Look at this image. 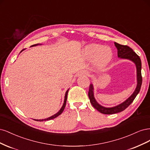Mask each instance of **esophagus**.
I'll list each match as a JSON object with an SVG mask.
<instances>
[{"instance_id":"obj_1","label":"esophagus","mask_w":150,"mask_h":150,"mask_svg":"<svg viewBox=\"0 0 150 150\" xmlns=\"http://www.w3.org/2000/svg\"><path fill=\"white\" fill-rule=\"evenodd\" d=\"M81 74L83 75H88V72L86 70H83L81 71Z\"/></svg>"}]
</instances>
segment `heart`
Segmentation results:
<instances>
[{"mask_svg": "<svg viewBox=\"0 0 150 150\" xmlns=\"http://www.w3.org/2000/svg\"><path fill=\"white\" fill-rule=\"evenodd\" d=\"M84 55L87 60H94L96 66L104 67L112 60L113 52L108 47H104L99 44H92L85 49Z\"/></svg>", "mask_w": 150, "mask_h": 150, "instance_id": "heart-1", "label": "heart"}]
</instances>
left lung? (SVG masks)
I'll return each mask as SVG.
<instances>
[{
	"label": "left lung",
	"mask_w": 150,
	"mask_h": 150,
	"mask_svg": "<svg viewBox=\"0 0 150 150\" xmlns=\"http://www.w3.org/2000/svg\"><path fill=\"white\" fill-rule=\"evenodd\" d=\"M115 45L117 47L118 52V57L120 59L129 60L133 62L137 69V85L132 95L128 98L123 102L117 106L112 107H105L103 106L100 105L96 101L94 96V86L92 83L90 85L88 91V97L90 103L93 105V107L97 110L99 112L105 114L111 115L115 114L122 112L126 109L128 106L131 104L139 92L140 88L142 84V62L139 57L135 53L130 47L127 45H120L119 43L115 42Z\"/></svg>",
	"instance_id": "left-lung-1"
}]
</instances>
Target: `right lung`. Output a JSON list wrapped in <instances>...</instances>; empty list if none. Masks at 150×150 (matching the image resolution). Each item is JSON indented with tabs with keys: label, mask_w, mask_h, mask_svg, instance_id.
<instances>
[{
	"label": "right lung",
	"mask_w": 150,
	"mask_h": 150,
	"mask_svg": "<svg viewBox=\"0 0 150 150\" xmlns=\"http://www.w3.org/2000/svg\"><path fill=\"white\" fill-rule=\"evenodd\" d=\"M42 45V44H39V43H37V44L33 45H32V46H37V45ZM23 50H24V49H23ZM23 50H22L21 52H22ZM69 90V89L67 90V91L65 92V98H64V104H63L62 107H61V108L60 109V110L59 111V112H58L57 113H55V115H52V116H51V117H49V118H47L42 119V120H34L37 121V122H38V121H39V122H43V121H47V120H52V119H54V118H55L57 117L58 116H59V115H60L63 112V111L64 110V108H65V107L66 102H67V94H68Z\"/></svg>",
	"instance_id": "1"
}]
</instances>
